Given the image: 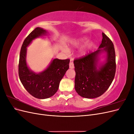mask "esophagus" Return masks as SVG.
I'll list each match as a JSON object with an SVG mask.
<instances>
[{
	"mask_svg": "<svg viewBox=\"0 0 134 134\" xmlns=\"http://www.w3.org/2000/svg\"><path fill=\"white\" fill-rule=\"evenodd\" d=\"M69 68L70 69H73L74 68V64H73V63H72L71 62V60L70 61V62L69 63Z\"/></svg>",
	"mask_w": 134,
	"mask_h": 134,
	"instance_id": "34e87169",
	"label": "esophagus"
}]
</instances>
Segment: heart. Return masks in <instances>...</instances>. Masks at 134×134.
Returning a JSON list of instances; mask_svg holds the SVG:
<instances>
[{
    "instance_id": "obj_1",
    "label": "heart",
    "mask_w": 134,
    "mask_h": 134,
    "mask_svg": "<svg viewBox=\"0 0 134 134\" xmlns=\"http://www.w3.org/2000/svg\"><path fill=\"white\" fill-rule=\"evenodd\" d=\"M86 40H87V38L86 37H83L79 38L78 39H77V40H74V41L72 42V46H75V47H78V46L80 45L81 43H83V42L86 41ZM92 44H93V43L91 42H88V43H87L86 45L80 50V52H79L80 56H84L85 55H86L88 50L90 49V48L92 47Z\"/></svg>"
}]
</instances>
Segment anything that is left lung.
Segmentation results:
<instances>
[{
  "instance_id": "left-lung-1",
  "label": "left lung",
  "mask_w": 134,
  "mask_h": 134,
  "mask_svg": "<svg viewBox=\"0 0 134 134\" xmlns=\"http://www.w3.org/2000/svg\"><path fill=\"white\" fill-rule=\"evenodd\" d=\"M98 50L84 58L75 59V90L81 97L95 98L102 95L110 86L116 72V56L111 40L102 33ZM106 55L103 62L100 56Z\"/></svg>"
}]
</instances>
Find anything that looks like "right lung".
I'll return each instance as SVG.
<instances>
[{"mask_svg":"<svg viewBox=\"0 0 134 134\" xmlns=\"http://www.w3.org/2000/svg\"><path fill=\"white\" fill-rule=\"evenodd\" d=\"M46 30L37 27L24 41L19 55L18 74L20 80L27 91L38 99H46L58 91L61 80L68 70L69 59H54L43 71L36 72L30 69L27 63V47L32 41L47 35Z\"/></svg>","mask_w":134,"mask_h":134,"instance_id":"obj_1","label":"right lung"}]
</instances>
